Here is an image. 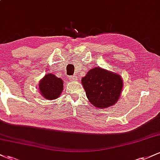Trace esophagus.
Segmentation results:
<instances>
[{
	"instance_id": "esophagus-1",
	"label": "esophagus",
	"mask_w": 160,
	"mask_h": 160,
	"mask_svg": "<svg viewBox=\"0 0 160 160\" xmlns=\"http://www.w3.org/2000/svg\"><path fill=\"white\" fill-rule=\"evenodd\" d=\"M69 80H78V78H77V76H71V77H69Z\"/></svg>"
}]
</instances>
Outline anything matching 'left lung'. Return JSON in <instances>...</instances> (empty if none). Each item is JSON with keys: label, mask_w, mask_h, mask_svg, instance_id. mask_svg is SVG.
<instances>
[{"label": "left lung", "mask_w": 160, "mask_h": 160, "mask_svg": "<svg viewBox=\"0 0 160 160\" xmlns=\"http://www.w3.org/2000/svg\"><path fill=\"white\" fill-rule=\"evenodd\" d=\"M82 85L89 102L98 108H108L118 102L123 81L119 74L95 67L81 79Z\"/></svg>", "instance_id": "8db88e82"}]
</instances>
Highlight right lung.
I'll use <instances>...</instances> for the list:
<instances>
[{
    "mask_svg": "<svg viewBox=\"0 0 160 160\" xmlns=\"http://www.w3.org/2000/svg\"><path fill=\"white\" fill-rule=\"evenodd\" d=\"M63 80L53 74H47L40 80L38 89L42 96L48 100L58 98L63 91Z\"/></svg>",
    "mask_w": 160,
    "mask_h": 160,
    "instance_id": "1",
    "label": "right lung"
}]
</instances>
